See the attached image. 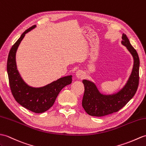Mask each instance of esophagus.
<instances>
[{
    "mask_svg": "<svg viewBox=\"0 0 146 146\" xmlns=\"http://www.w3.org/2000/svg\"><path fill=\"white\" fill-rule=\"evenodd\" d=\"M83 75H84L83 72L81 70L77 71L76 73V76L78 78H83Z\"/></svg>",
    "mask_w": 146,
    "mask_h": 146,
    "instance_id": "obj_1",
    "label": "esophagus"
}]
</instances>
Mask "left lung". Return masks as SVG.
Here are the masks:
<instances>
[{"label": "left lung", "mask_w": 146, "mask_h": 146, "mask_svg": "<svg viewBox=\"0 0 146 146\" xmlns=\"http://www.w3.org/2000/svg\"><path fill=\"white\" fill-rule=\"evenodd\" d=\"M122 43L127 47L134 58V66L131 75L123 90L113 95L105 96L100 93L94 84L83 80L84 92L82 106L86 113L92 116H104L116 113L123 108L133 97L137 90L139 82V58L136 50L131 45L126 34H123Z\"/></svg>", "instance_id": "1"}]
</instances>
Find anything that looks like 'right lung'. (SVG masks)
Segmentation results:
<instances>
[{
  "instance_id": "right-lung-1",
  "label": "right lung",
  "mask_w": 146,
  "mask_h": 146,
  "mask_svg": "<svg viewBox=\"0 0 146 146\" xmlns=\"http://www.w3.org/2000/svg\"><path fill=\"white\" fill-rule=\"evenodd\" d=\"M33 25L23 32L10 50L7 63L9 82L11 92L17 102L26 109L35 113H42L49 110L56 98L65 86L72 83V76H65L53 81L48 85L34 88L26 84L17 70L15 53L25 33L34 29Z\"/></svg>"
}]
</instances>
